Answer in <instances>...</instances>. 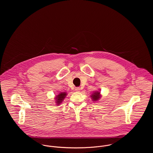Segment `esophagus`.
Wrapping results in <instances>:
<instances>
[{
	"label": "esophagus",
	"mask_w": 153,
	"mask_h": 153,
	"mask_svg": "<svg viewBox=\"0 0 153 153\" xmlns=\"http://www.w3.org/2000/svg\"><path fill=\"white\" fill-rule=\"evenodd\" d=\"M80 90H81V88L79 87H76L75 88V91H80Z\"/></svg>",
	"instance_id": "34e87169"
}]
</instances>
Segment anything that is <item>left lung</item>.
<instances>
[{"instance_id":"1","label":"left lung","mask_w":153,"mask_h":153,"mask_svg":"<svg viewBox=\"0 0 153 153\" xmlns=\"http://www.w3.org/2000/svg\"><path fill=\"white\" fill-rule=\"evenodd\" d=\"M92 100L94 101H98L100 97H101V95H100V92L99 91H96L95 92H94L93 94H92V95L91 96Z\"/></svg>"}]
</instances>
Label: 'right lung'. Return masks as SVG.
<instances>
[{"label":"right lung","instance_id":"right-lung-1","mask_svg":"<svg viewBox=\"0 0 153 153\" xmlns=\"http://www.w3.org/2000/svg\"><path fill=\"white\" fill-rule=\"evenodd\" d=\"M66 95V92H61L60 94H59L56 97V105H59L60 104L62 101L64 100V98H65Z\"/></svg>","mask_w":153,"mask_h":153}]
</instances>
